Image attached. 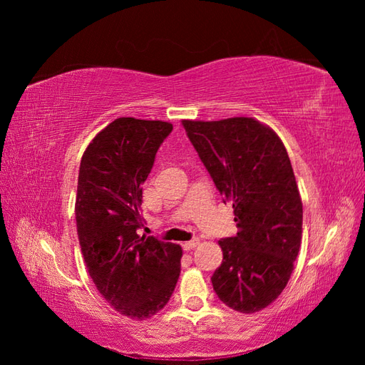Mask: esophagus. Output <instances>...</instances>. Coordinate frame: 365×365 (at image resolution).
<instances>
[{"instance_id":"esophagus-1","label":"esophagus","mask_w":365,"mask_h":365,"mask_svg":"<svg viewBox=\"0 0 365 365\" xmlns=\"http://www.w3.org/2000/svg\"><path fill=\"white\" fill-rule=\"evenodd\" d=\"M197 244H200V239H192L189 242H184L182 244V250L184 251H192Z\"/></svg>"}]
</instances>
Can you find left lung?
<instances>
[{
  "mask_svg": "<svg viewBox=\"0 0 365 365\" xmlns=\"http://www.w3.org/2000/svg\"><path fill=\"white\" fill-rule=\"evenodd\" d=\"M187 137L224 196L237 235L220 239L224 259L212 283L219 300L254 314L277 298L302 245L303 204L282 140L251 117L182 120Z\"/></svg>",
  "mask_w": 365,
  "mask_h": 365,
  "instance_id": "8db88e82",
  "label": "left lung"
}]
</instances>
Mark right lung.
I'll return each instance as SVG.
<instances>
[{"label": "right lung", "mask_w": 365, "mask_h": 365, "mask_svg": "<svg viewBox=\"0 0 365 365\" xmlns=\"http://www.w3.org/2000/svg\"><path fill=\"white\" fill-rule=\"evenodd\" d=\"M173 126L161 120L120 117L83 152L76 225L97 291L121 315L145 319L168 304L181 272L182 250L143 227L141 185Z\"/></svg>", "instance_id": "right-lung-1"}]
</instances>
